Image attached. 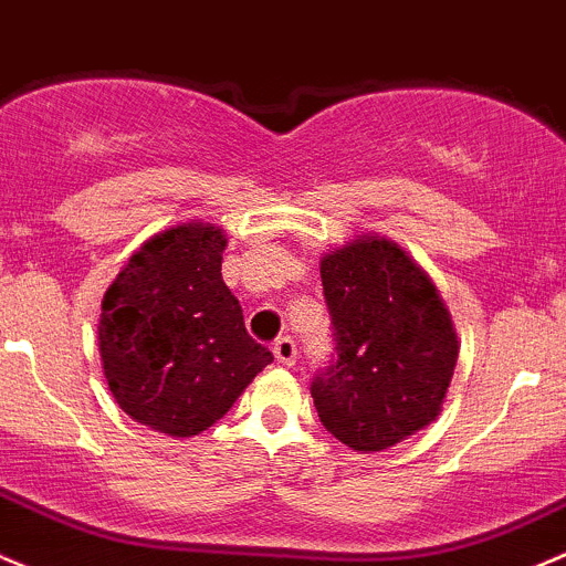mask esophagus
Wrapping results in <instances>:
<instances>
[{"instance_id": "34e87169", "label": "esophagus", "mask_w": 566, "mask_h": 566, "mask_svg": "<svg viewBox=\"0 0 566 566\" xmlns=\"http://www.w3.org/2000/svg\"><path fill=\"white\" fill-rule=\"evenodd\" d=\"M295 355H298V347H295V342L290 336L279 338V342L273 344V358L282 363V366H293Z\"/></svg>"}]
</instances>
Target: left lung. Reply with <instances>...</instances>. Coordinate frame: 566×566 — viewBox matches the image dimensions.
Listing matches in <instances>:
<instances>
[{
  "label": "left lung",
  "mask_w": 566,
  "mask_h": 566,
  "mask_svg": "<svg viewBox=\"0 0 566 566\" xmlns=\"http://www.w3.org/2000/svg\"><path fill=\"white\" fill-rule=\"evenodd\" d=\"M336 360L312 382L338 442L379 453L431 426L458 360V336L428 273L382 235H358L319 260Z\"/></svg>",
  "instance_id": "1"
}]
</instances>
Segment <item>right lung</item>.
<instances>
[{
	"label": "right lung",
	"mask_w": 566,
	"mask_h": 566,
	"mask_svg": "<svg viewBox=\"0 0 566 566\" xmlns=\"http://www.w3.org/2000/svg\"><path fill=\"white\" fill-rule=\"evenodd\" d=\"M224 247L222 230L198 219L163 230L103 298L99 358L113 398L168 437L211 428L273 360L224 284Z\"/></svg>",
	"instance_id": "obj_1"
}]
</instances>
